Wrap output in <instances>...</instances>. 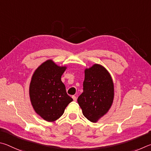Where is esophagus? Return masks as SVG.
Wrapping results in <instances>:
<instances>
[{
	"label": "esophagus",
	"instance_id": "esophagus-1",
	"mask_svg": "<svg viewBox=\"0 0 151 151\" xmlns=\"http://www.w3.org/2000/svg\"><path fill=\"white\" fill-rule=\"evenodd\" d=\"M72 98H73V101H77V97H76L75 96H72Z\"/></svg>",
	"mask_w": 151,
	"mask_h": 151
}]
</instances>
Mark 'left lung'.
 Wrapping results in <instances>:
<instances>
[{
  "label": "left lung",
  "instance_id": "obj_1",
  "mask_svg": "<svg viewBox=\"0 0 151 151\" xmlns=\"http://www.w3.org/2000/svg\"><path fill=\"white\" fill-rule=\"evenodd\" d=\"M83 91L78 98L83 115L93 123L97 122L111 107L114 85L111 76L104 66L93 64L85 70Z\"/></svg>",
  "mask_w": 151,
  "mask_h": 151
}]
</instances>
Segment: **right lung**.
Returning a JSON list of instances; mask_svg holds the SVG:
<instances>
[{"mask_svg":"<svg viewBox=\"0 0 151 151\" xmlns=\"http://www.w3.org/2000/svg\"><path fill=\"white\" fill-rule=\"evenodd\" d=\"M66 66H59L52 60L42 63L32 76L29 95L32 105L38 115L48 122L59 119L73 99L66 93L61 80Z\"/></svg>","mask_w":151,"mask_h":151,"instance_id":"obj_1","label":"right lung"}]
</instances>
